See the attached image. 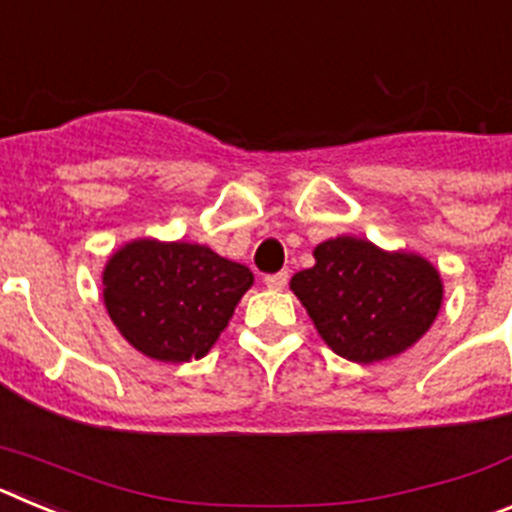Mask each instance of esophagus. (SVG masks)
<instances>
[{
	"label": "esophagus",
	"mask_w": 512,
	"mask_h": 512,
	"mask_svg": "<svg viewBox=\"0 0 512 512\" xmlns=\"http://www.w3.org/2000/svg\"><path fill=\"white\" fill-rule=\"evenodd\" d=\"M287 279H289L287 271H277V274H266L264 282L269 289H284L287 287Z\"/></svg>",
	"instance_id": "esophagus-1"
}]
</instances>
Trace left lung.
I'll return each mask as SVG.
<instances>
[{"instance_id":"8db88e82","label":"left lung","mask_w":512,"mask_h":512,"mask_svg":"<svg viewBox=\"0 0 512 512\" xmlns=\"http://www.w3.org/2000/svg\"><path fill=\"white\" fill-rule=\"evenodd\" d=\"M312 256L315 266L297 271L289 287L320 338L343 359L374 364L402 354L441 310V274L418 253H390L364 238L338 235Z\"/></svg>"}]
</instances>
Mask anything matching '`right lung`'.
<instances>
[{"label":"right lung","mask_w":512,"mask_h":512,"mask_svg":"<svg viewBox=\"0 0 512 512\" xmlns=\"http://www.w3.org/2000/svg\"><path fill=\"white\" fill-rule=\"evenodd\" d=\"M102 284L122 338L151 359L182 364L215 346L253 274L200 243L140 238L112 253Z\"/></svg>","instance_id":"obj_1"}]
</instances>
